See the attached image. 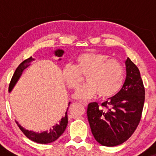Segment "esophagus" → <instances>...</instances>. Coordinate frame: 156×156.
<instances>
[{
    "mask_svg": "<svg viewBox=\"0 0 156 156\" xmlns=\"http://www.w3.org/2000/svg\"><path fill=\"white\" fill-rule=\"evenodd\" d=\"M80 103H81L82 105H84V106H87V105H88V103H87V101H79Z\"/></svg>",
    "mask_w": 156,
    "mask_h": 156,
    "instance_id": "esophagus-1",
    "label": "esophagus"
}]
</instances>
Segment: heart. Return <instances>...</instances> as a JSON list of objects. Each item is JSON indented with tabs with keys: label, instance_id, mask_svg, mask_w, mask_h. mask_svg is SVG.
I'll return each mask as SVG.
<instances>
[{
	"label": "heart",
	"instance_id": "b5f03b06",
	"mask_svg": "<svg viewBox=\"0 0 156 156\" xmlns=\"http://www.w3.org/2000/svg\"><path fill=\"white\" fill-rule=\"evenodd\" d=\"M62 76L71 89H78L83 80L82 76H87L88 83L75 93L77 99H91L98 94L108 98L120 91L125 81V69L118 61L109 58L107 54L87 52L77 57L75 65L66 64Z\"/></svg>",
	"mask_w": 156,
	"mask_h": 156
}]
</instances>
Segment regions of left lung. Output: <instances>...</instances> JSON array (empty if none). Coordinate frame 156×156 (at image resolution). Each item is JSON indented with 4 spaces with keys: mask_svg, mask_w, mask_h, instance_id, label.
<instances>
[{
    "mask_svg": "<svg viewBox=\"0 0 156 156\" xmlns=\"http://www.w3.org/2000/svg\"><path fill=\"white\" fill-rule=\"evenodd\" d=\"M126 78L119 92L103 102L102 107L95 102L87 108V117L94 139L101 145L114 147L131 136L140 122L145 90L136 64L125 61Z\"/></svg>",
    "mask_w": 156,
    "mask_h": 156,
    "instance_id": "left-lung-1",
    "label": "left lung"
}]
</instances>
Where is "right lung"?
I'll use <instances>...</instances> for the list:
<instances>
[{
	"label": "right lung",
	"mask_w": 156,
	"mask_h": 156,
	"mask_svg": "<svg viewBox=\"0 0 156 156\" xmlns=\"http://www.w3.org/2000/svg\"><path fill=\"white\" fill-rule=\"evenodd\" d=\"M64 53V51L63 50L61 49H58L54 51V54L55 56L59 57V58H61V57L63 55ZM61 59H62V58H59L58 60ZM34 60V58H33L32 57H30V58H27L26 60L23 61L22 63L17 67L15 73H14L13 76H12V80H11L10 81L9 87V92H11V91H12V89L14 88L15 84L17 83V81H18L19 78H20L21 76H22L23 70H24L25 69H26V68L30 65V64H31L32 61ZM69 104H70V103H68L67 112H65L64 117L61 119V120L58 122V123H56V124L53 125L52 128H50L49 130H46V131H43L42 132V133H37V132L32 131V130L25 129V128H23L17 122H16V123L18 125L20 129L22 130L23 133L25 134V136H26L27 138H28L29 139H31V141L37 143H39V144H48V143L53 142V141H55L56 139H58V138L62 135V133H64L66 128H67V125L68 123L67 110L69 106Z\"/></svg>",
	"instance_id": "obj_1"
}]
</instances>
